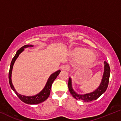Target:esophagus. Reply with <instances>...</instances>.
Wrapping results in <instances>:
<instances>
[{
    "mask_svg": "<svg viewBox=\"0 0 121 121\" xmlns=\"http://www.w3.org/2000/svg\"><path fill=\"white\" fill-rule=\"evenodd\" d=\"M62 69L64 70H69L70 69V67L68 64H65L62 66Z\"/></svg>",
    "mask_w": 121,
    "mask_h": 121,
    "instance_id": "34e87169",
    "label": "esophagus"
}]
</instances>
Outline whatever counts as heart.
<instances>
[{
  "instance_id": "obj_1",
  "label": "heart",
  "mask_w": 121,
  "mask_h": 121,
  "mask_svg": "<svg viewBox=\"0 0 121 121\" xmlns=\"http://www.w3.org/2000/svg\"><path fill=\"white\" fill-rule=\"evenodd\" d=\"M75 56L77 57H82L81 64L84 65H88L93 63L96 56L92 51H88L85 48H80L75 51Z\"/></svg>"
}]
</instances>
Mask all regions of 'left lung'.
Masks as SVG:
<instances>
[{
	"label": "left lung",
	"mask_w": 121,
	"mask_h": 121,
	"mask_svg": "<svg viewBox=\"0 0 121 121\" xmlns=\"http://www.w3.org/2000/svg\"><path fill=\"white\" fill-rule=\"evenodd\" d=\"M110 76V68L108 64L106 61H104V71L103 76L102 82L99 85V88L93 92L85 94H80L75 92L71 86V79H69L68 87L73 97L76 99H80L83 102H91L98 98L102 94L105 92L107 89L108 83H109Z\"/></svg>",
	"instance_id": "obj_1"
}]
</instances>
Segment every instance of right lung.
<instances>
[{"label":"right lung","instance_id":"1","mask_svg":"<svg viewBox=\"0 0 121 121\" xmlns=\"http://www.w3.org/2000/svg\"><path fill=\"white\" fill-rule=\"evenodd\" d=\"M33 46L30 45H24L23 46H22L21 48H19V50L17 51L16 54L15 55V56H14V57L12 59L11 63H10V69H9V84L11 87L12 89L16 93L17 97L22 100V102H23L24 103L29 104H39L42 102H44L45 100L48 98V97H49L50 94V91H51V88L52 84L53 81L55 80L57 76L59 75V73H60V70H58V71H56L55 73H54L53 74L51 75V76H50V78H48L47 82L46 84L45 88L43 89V90L41 91L40 93H39V94L36 95L35 96H32V97H28V96H24L21 95L17 92L15 90L14 88L13 84H12V80H11V76H12V69H13V66L14 63L16 60L17 59V57L19 56V55L24 50V48H27V47H32Z\"/></svg>","mask_w":121,"mask_h":121}]
</instances>
